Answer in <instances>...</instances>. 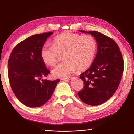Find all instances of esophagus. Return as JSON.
<instances>
[{
  "label": "esophagus",
  "instance_id": "obj_1",
  "mask_svg": "<svg viewBox=\"0 0 134 134\" xmlns=\"http://www.w3.org/2000/svg\"><path fill=\"white\" fill-rule=\"evenodd\" d=\"M71 78H72L71 77H67V78H62L61 79V80L62 81H68V80H71Z\"/></svg>",
  "mask_w": 134,
  "mask_h": 134
}]
</instances>
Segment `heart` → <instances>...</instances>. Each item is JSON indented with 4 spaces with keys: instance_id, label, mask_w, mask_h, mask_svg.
I'll return each instance as SVG.
<instances>
[{
    "instance_id": "obj_1",
    "label": "heart",
    "mask_w": 134,
    "mask_h": 134,
    "mask_svg": "<svg viewBox=\"0 0 134 134\" xmlns=\"http://www.w3.org/2000/svg\"><path fill=\"white\" fill-rule=\"evenodd\" d=\"M97 50L96 40L90 35L64 32L52 40V45L44 44L40 51L42 61L53 67L61 58L64 61L52 70L53 75L57 77H67L76 69L86 70L94 58Z\"/></svg>"
}]
</instances>
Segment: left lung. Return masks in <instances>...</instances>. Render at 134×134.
<instances>
[{
  "label": "left lung",
  "mask_w": 134,
  "mask_h": 134,
  "mask_svg": "<svg viewBox=\"0 0 134 134\" xmlns=\"http://www.w3.org/2000/svg\"><path fill=\"white\" fill-rule=\"evenodd\" d=\"M87 32L96 38L97 52L91 67L81 74L84 87L78 96L87 104L96 106L107 101L117 90L124 71V60L114 40L98 31Z\"/></svg>",
  "instance_id": "1"
}]
</instances>
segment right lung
Listing matches in <instances>:
<instances>
[{
  "mask_svg": "<svg viewBox=\"0 0 134 134\" xmlns=\"http://www.w3.org/2000/svg\"><path fill=\"white\" fill-rule=\"evenodd\" d=\"M53 32L34 35L14 48L8 60V77L19 100L29 107H38L50 98L59 79L40 80L50 73L40 56L41 48Z\"/></svg>",
  "mask_w": 134,
  "mask_h": 134,
  "instance_id": "add662e5",
  "label": "right lung"
}]
</instances>
